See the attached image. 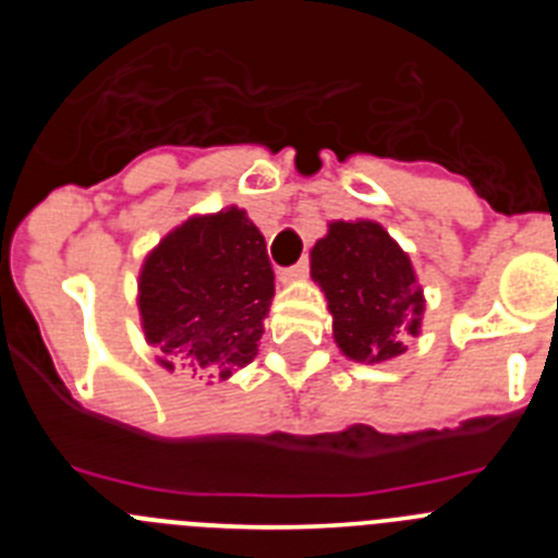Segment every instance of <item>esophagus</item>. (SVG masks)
<instances>
[{
  "mask_svg": "<svg viewBox=\"0 0 558 558\" xmlns=\"http://www.w3.org/2000/svg\"><path fill=\"white\" fill-rule=\"evenodd\" d=\"M307 274H310V263H307V259H302V263H295V265H290V268L279 270V279H282L284 284H288V282H302V279Z\"/></svg>",
  "mask_w": 558,
  "mask_h": 558,
  "instance_id": "1",
  "label": "esophagus"
}]
</instances>
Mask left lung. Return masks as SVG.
Listing matches in <instances>:
<instances>
[{
    "label": "left lung",
    "mask_w": 558,
    "mask_h": 558,
    "mask_svg": "<svg viewBox=\"0 0 558 558\" xmlns=\"http://www.w3.org/2000/svg\"><path fill=\"white\" fill-rule=\"evenodd\" d=\"M310 274L327 295L340 352L357 363H386L405 352L425 313L408 254L372 220H335L310 251Z\"/></svg>",
    "instance_id": "left-lung-1"
}]
</instances>
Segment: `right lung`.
Returning <instances> with one entry per match:
<instances>
[{"instance_id": "obj_1", "label": "right lung", "mask_w": 558, "mask_h": 558, "mask_svg": "<svg viewBox=\"0 0 558 558\" xmlns=\"http://www.w3.org/2000/svg\"><path fill=\"white\" fill-rule=\"evenodd\" d=\"M270 299L265 236L236 206L172 229L140 274L142 329L167 372L229 379L248 366Z\"/></svg>"}]
</instances>
